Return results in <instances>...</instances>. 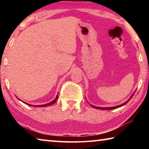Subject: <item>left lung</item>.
Wrapping results in <instances>:
<instances>
[{"instance_id":"1","label":"left lung","mask_w":149,"mask_h":149,"mask_svg":"<svg viewBox=\"0 0 149 149\" xmlns=\"http://www.w3.org/2000/svg\"><path fill=\"white\" fill-rule=\"evenodd\" d=\"M133 95H134V93H133V94L132 95V97H131L130 99L129 100H127V101H126V102H125L124 103H123V104H120V105H118V106H116V107H110V108H108H108H102V107H95V106H93V105H91V107H93V108H97V109H100V110H112V109H116V108H120V107H122V106H123V105H125V104H127V103L130 101V99H132V98L133 97Z\"/></svg>"}]
</instances>
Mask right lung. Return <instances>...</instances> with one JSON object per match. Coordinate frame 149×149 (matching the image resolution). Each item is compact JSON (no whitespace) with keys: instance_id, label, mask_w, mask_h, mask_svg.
Returning a JSON list of instances; mask_svg holds the SVG:
<instances>
[{"instance_id":"1","label":"right lung","mask_w":149,"mask_h":149,"mask_svg":"<svg viewBox=\"0 0 149 149\" xmlns=\"http://www.w3.org/2000/svg\"><path fill=\"white\" fill-rule=\"evenodd\" d=\"M58 95H56V98H55V99L54 100H52V101H51L50 102H49V103H47V104H42V105H37V106H35V107H47V106H50V105H51V104H54V103H55L56 102V100H58ZM25 104H27V105H29V106H33V105H31V104H27V103H26V102H24Z\"/></svg>"}]
</instances>
